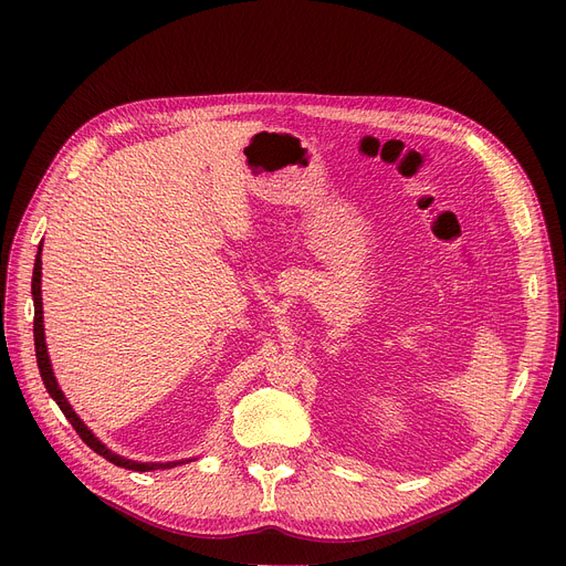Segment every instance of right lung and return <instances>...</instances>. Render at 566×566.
Segmentation results:
<instances>
[{"label":"right lung","mask_w":566,"mask_h":566,"mask_svg":"<svg viewBox=\"0 0 566 566\" xmlns=\"http://www.w3.org/2000/svg\"><path fill=\"white\" fill-rule=\"evenodd\" d=\"M41 250H43V241L39 245V254H36V263H34V277H32V295H34V346H36V363H39V371L43 378V385L48 395L56 401V406L62 408V412L66 415V420L73 424V429L77 431V436L92 448L96 454H101L103 459H107L109 463L118 465V468H126V470H137V472H148V470H167V468H176L181 463H188L192 459H181V461H167V463H142V461H133L126 457H118L116 452L107 450L105 444L94 436V431L88 429L80 418L77 412L73 410V406L69 403V399L64 397L62 388L56 385L52 365H50V355H48V346H45V328H43V298H41Z\"/></svg>","instance_id":"1"}]
</instances>
